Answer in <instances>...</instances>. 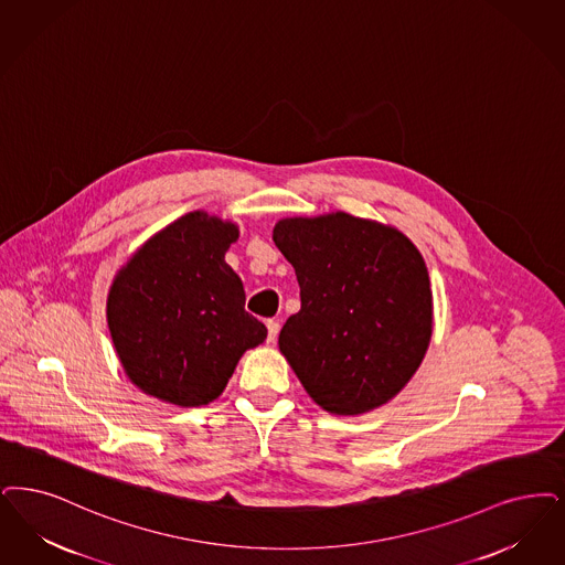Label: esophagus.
Segmentation results:
<instances>
[{
  "instance_id": "34e87169",
  "label": "esophagus",
  "mask_w": 565,
  "mask_h": 565,
  "mask_svg": "<svg viewBox=\"0 0 565 565\" xmlns=\"http://www.w3.org/2000/svg\"><path fill=\"white\" fill-rule=\"evenodd\" d=\"M267 330H269V342L277 339V334H279V321H275V319H269L267 321Z\"/></svg>"
}]
</instances>
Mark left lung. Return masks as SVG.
<instances>
[{
    "instance_id": "1",
    "label": "left lung",
    "mask_w": 565,
    "mask_h": 565,
    "mask_svg": "<svg viewBox=\"0 0 565 565\" xmlns=\"http://www.w3.org/2000/svg\"><path fill=\"white\" fill-rule=\"evenodd\" d=\"M273 242L300 286L279 351L309 397L337 416L391 402L433 334L423 254L399 228L347 212L281 218Z\"/></svg>"
}]
</instances>
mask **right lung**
Wrapping results in <instances>:
<instances>
[{
    "label": "right lung",
    "instance_id": "add662e5",
    "mask_svg": "<svg viewBox=\"0 0 565 565\" xmlns=\"http://www.w3.org/2000/svg\"><path fill=\"white\" fill-rule=\"evenodd\" d=\"M239 226L203 210L151 235L117 271L107 323L128 379L179 407L214 402L242 355L267 339L225 263Z\"/></svg>",
    "mask_w": 565,
    "mask_h": 565
}]
</instances>
